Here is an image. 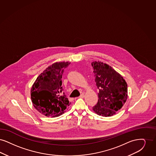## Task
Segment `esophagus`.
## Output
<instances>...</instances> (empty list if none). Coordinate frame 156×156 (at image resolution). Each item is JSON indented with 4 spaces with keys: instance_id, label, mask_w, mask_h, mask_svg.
I'll return each mask as SVG.
<instances>
[{
    "instance_id": "obj_1",
    "label": "esophagus",
    "mask_w": 156,
    "mask_h": 156,
    "mask_svg": "<svg viewBox=\"0 0 156 156\" xmlns=\"http://www.w3.org/2000/svg\"><path fill=\"white\" fill-rule=\"evenodd\" d=\"M84 97V94H81V95L79 96V98H83Z\"/></svg>"
}]
</instances>
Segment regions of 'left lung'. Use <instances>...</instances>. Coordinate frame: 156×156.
<instances>
[{
	"mask_svg": "<svg viewBox=\"0 0 156 156\" xmlns=\"http://www.w3.org/2000/svg\"><path fill=\"white\" fill-rule=\"evenodd\" d=\"M98 101L93 110L102 116H111L121 109L128 98L127 83L121 75L107 63L93 62Z\"/></svg>",
	"mask_w": 156,
	"mask_h": 156,
	"instance_id": "1",
	"label": "left lung"
}]
</instances>
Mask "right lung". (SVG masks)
<instances>
[{
  "label": "right lung",
  "mask_w": 156,
  "mask_h": 156,
  "mask_svg": "<svg viewBox=\"0 0 156 156\" xmlns=\"http://www.w3.org/2000/svg\"><path fill=\"white\" fill-rule=\"evenodd\" d=\"M70 62H55L37 78L31 88V98L34 108L48 117L62 115L71 102L62 94V77Z\"/></svg>",
  "instance_id": "1"
}]
</instances>
